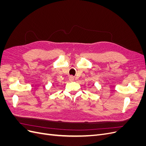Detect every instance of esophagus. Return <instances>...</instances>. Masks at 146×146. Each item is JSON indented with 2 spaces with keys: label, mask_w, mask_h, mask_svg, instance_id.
Instances as JSON below:
<instances>
[{
  "label": "esophagus",
  "mask_w": 146,
  "mask_h": 146,
  "mask_svg": "<svg viewBox=\"0 0 146 146\" xmlns=\"http://www.w3.org/2000/svg\"><path fill=\"white\" fill-rule=\"evenodd\" d=\"M69 79V80H70V82H73V81L74 80V77L72 76H70Z\"/></svg>",
  "instance_id": "obj_1"
}]
</instances>
